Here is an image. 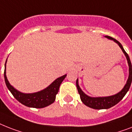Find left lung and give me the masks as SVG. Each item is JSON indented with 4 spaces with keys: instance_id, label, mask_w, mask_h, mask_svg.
<instances>
[{
    "instance_id": "8db88e82",
    "label": "left lung",
    "mask_w": 132,
    "mask_h": 132,
    "mask_svg": "<svg viewBox=\"0 0 132 132\" xmlns=\"http://www.w3.org/2000/svg\"><path fill=\"white\" fill-rule=\"evenodd\" d=\"M105 37L111 40H114L116 43L119 45L120 48L121 49L123 53L125 54L126 58H127V63H128V66H129V77H128V79H127V83L124 86L121 92L117 93L115 95L111 96H107V97H92L90 96H88L87 95L85 94L83 91L81 90V89L80 88V87L79 85V82H78V79H77V87L78 89V92H79V95H80V97L82 102L85 105H86L88 107H90L92 109H110L111 107L113 106L114 105H116L117 104L119 103L123 98L124 96H125V94H127V92L129 90L130 85H131V81H132V68H131V63L129 59V57L128 55L125 51L124 50L123 46L118 40H117L116 39L112 38L109 36H105Z\"/></svg>"
}]
</instances>
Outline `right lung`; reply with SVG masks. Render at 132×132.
Listing matches in <instances>:
<instances>
[{"label": "right lung", "mask_w": 132, "mask_h": 132, "mask_svg": "<svg viewBox=\"0 0 132 132\" xmlns=\"http://www.w3.org/2000/svg\"><path fill=\"white\" fill-rule=\"evenodd\" d=\"M7 60L5 62V72H4L5 83L9 90L10 91L14 97L18 101L26 106L36 108V109L44 108L54 102L56 94L58 93L60 86L62 82L64 81V79L66 78V75L55 79L53 83L49 85L47 88L44 89L43 90L36 92V93H32V94H24L15 89L12 85H11L7 80V76H6Z\"/></svg>", "instance_id": "add662e5"}]
</instances>
